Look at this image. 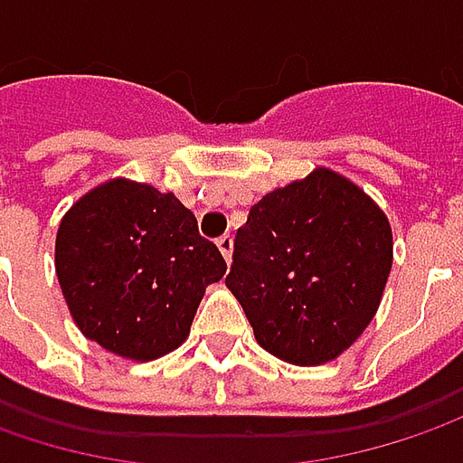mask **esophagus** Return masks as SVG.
Returning <instances> with one entry per match:
<instances>
[{
  "label": "esophagus",
  "mask_w": 463,
  "mask_h": 463,
  "mask_svg": "<svg viewBox=\"0 0 463 463\" xmlns=\"http://www.w3.org/2000/svg\"><path fill=\"white\" fill-rule=\"evenodd\" d=\"M217 246H220V251H222L225 261H231L232 259V238L231 235H220V238H217Z\"/></svg>",
  "instance_id": "1"
}]
</instances>
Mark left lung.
Wrapping results in <instances>:
<instances>
[{"label": "left lung", "instance_id": "8db88e82", "mask_svg": "<svg viewBox=\"0 0 463 463\" xmlns=\"http://www.w3.org/2000/svg\"><path fill=\"white\" fill-rule=\"evenodd\" d=\"M391 267L388 214L354 180L314 167L251 206L225 286L264 351L317 367L367 330Z\"/></svg>", "mask_w": 463, "mask_h": 463}]
</instances>
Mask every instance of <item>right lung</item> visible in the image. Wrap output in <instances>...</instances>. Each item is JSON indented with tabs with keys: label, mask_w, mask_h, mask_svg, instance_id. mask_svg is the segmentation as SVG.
Here are the masks:
<instances>
[{
	"label": "right lung",
	"mask_w": 463,
	"mask_h": 463,
	"mask_svg": "<svg viewBox=\"0 0 463 463\" xmlns=\"http://www.w3.org/2000/svg\"><path fill=\"white\" fill-rule=\"evenodd\" d=\"M54 269L86 338L151 362L188 338L206 286L222 280L228 264L175 194L112 177L65 212Z\"/></svg>",
	"instance_id": "1"
}]
</instances>
